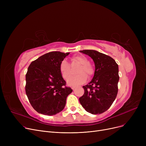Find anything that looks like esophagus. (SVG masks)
Listing matches in <instances>:
<instances>
[{
  "label": "esophagus",
  "instance_id": "34e87169",
  "mask_svg": "<svg viewBox=\"0 0 146 146\" xmlns=\"http://www.w3.org/2000/svg\"><path fill=\"white\" fill-rule=\"evenodd\" d=\"M72 89L74 90L75 89V87H74V86H72Z\"/></svg>",
  "mask_w": 146,
  "mask_h": 146
}]
</instances>
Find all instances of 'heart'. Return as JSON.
Masks as SVG:
<instances>
[{"label": "heart", "mask_w": 146, "mask_h": 146, "mask_svg": "<svg viewBox=\"0 0 146 146\" xmlns=\"http://www.w3.org/2000/svg\"><path fill=\"white\" fill-rule=\"evenodd\" d=\"M72 61L80 64V66L78 67L76 70V73H78L75 76H72L70 78V76L72 74L70 64L65 60H63L60 64L59 70L62 78L67 80L68 85L72 86H76L85 83L88 78H90L94 73V68L89 62V60L85 56H76L72 58Z\"/></svg>", "instance_id": "b5f03b06"}]
</instances>
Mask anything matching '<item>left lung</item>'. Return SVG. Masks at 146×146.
<instances>
[{
  "label": "left lung",
  "mask_w": 146,
  "mask_h": 146,
  "mask_svg": "<svg viewBox=\"0 0 146 146\" xmlns=\"http://www.w3.org/2000/svg\"><path fill=\"white\" fill-rule=\"evenodd\" d=\"M93 59L95 70L91 82L83 88V95L79 102L85 110L100 114L108 110L118 94V66L112 57L95 50L80 51Z\"/></svg>",
  "instance_id": "8db88e82"
}]
</instances>
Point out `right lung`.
<instances>
[{"instance_id": "right-lung-1", "label": "right lung", "mask_w": 146, "mask_h": 146, "mask_svg": "<svg viewBox=\"0 0 146 146\" xmlns=\"http://www.w3.org/2000/svg\"><path fill=\"white\" fill-rule=\"evenodd\" d=\"M69 52L52 51L32 61L26 74L25 92L38 113L53 115L62 111L72 92L59 70L60 63Z\"/></svg>"}]
</instances>
